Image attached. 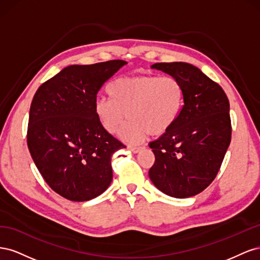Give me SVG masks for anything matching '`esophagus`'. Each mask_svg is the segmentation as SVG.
<instances>
[{
    "mask_svg": "<svg viewBox=\"0 0 260 260\" xmlns=\"http://www.w3.org/2000/svg\"><path fill=\"white\" fill-rule=\"evenodd\" d=\"M130 151L132 152V153H135V154H137V153H139L141 149H142V147H137V146H129L128 147Z\"/></svg>",
    "mask_w": 260,
    "mask_h": 260,
    "instance_id": "34e87169",
    "label": "esophagus"
}]
</instances>
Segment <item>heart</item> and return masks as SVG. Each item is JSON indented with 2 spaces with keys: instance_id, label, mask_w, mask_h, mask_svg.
Segmentation results:
<instances>
[{
  "instance_id": "heart-1",
  "label": "heart",
  "mask_w": 260,
  "mask_h": 260,
  "mask_svg": "<svg viewBox=\"0 0 260 260\" xmlns=\"http://www.w3.org/2000/svg\"><path fill=\"white\" fill-rule=\"evenodd\" d=\"M107 93L109 99H98L94 111L111 135L119 130L127 116L129 120L120 138L129 144L143 142L149 133L165 135L177 121L184 103L183 86L171 76L117 78L108 84Z\"/></svg>"
}]
</instances>
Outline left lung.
Masks as SVG:
<instances>
[{"instance_id":"1","label":"left lung","mask_w":260,"mask_h":260,"mask_svg":"<svg viewBox=\"0 0 260 260\" xmlns=\"http://www.w3.org/2000/svg\"><path fill=\"white\" fill-rule=\"evenodd\" d=\"M152 68L177 78L184 104L172 128L149 143L155 162L148 176L162 193L191 198L214 181L230 145L229 100L221 86L187 62H157Z\"/></svg>"}]
</instances>
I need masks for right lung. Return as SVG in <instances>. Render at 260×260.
Segmentation results:
<instances>
[{
  "label": "right lung",
  "instance_id": "1",
  "mask_svg": "<svg viewBox=\"0 0 260 260\" xmlns=\"http://www.w3.org/2000/svg\"><path fill=\"white\" fill-rule=\"evenodd\" d=\"M125 64L115 59L68 66L35 94L29 152L45 182L69 201H90L112 182V155L124 145L103 128L94 104L102 85Z\"/></svg>",
  "mask_w": 260,
  "mask_h": 260
}]
</instances>
